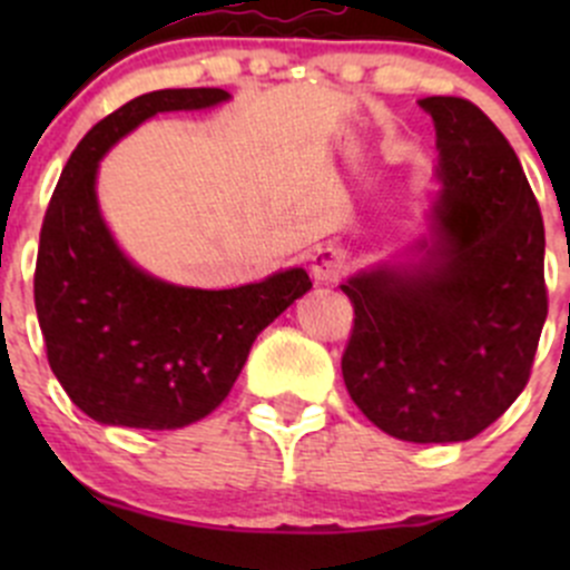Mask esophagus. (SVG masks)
Segmentation results:
<instances>
[{"instance_id": "34e87169", "label": "esophagus", "mask_w": 570, "mask_h": 570, "mask_svg": "<svg viewBox=\"0 0 570 570\" xmlns=\"http://www.w3.org/2000/svg\"><path fill=\"white\" fill-rule=\"evenodd\" d=\"M308 262H312V273L317 281H336L338 275L347 267V253H344L338 245H317L312 253H308Z\"/></svg>"}]
</instances>
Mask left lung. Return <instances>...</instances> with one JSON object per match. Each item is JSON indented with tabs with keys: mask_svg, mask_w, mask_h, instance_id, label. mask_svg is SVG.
I'll use <instances>...</instances> for the list:
<instances>
[{
	"mask_svg": "<svg viewBox=\"0 0 570 570\" xmlns=\"http://www.w3.org/2000/svg\"><path fill=\"white\" fill-rule=\"evenodd\" d=\"M441 193L433 243L407 267L344 281V386L383 433L413 444L480 435L524 392L549 314L543 217L508 137L471 101L428 96Z\"/></svg>",
	"mask_w": 570,
	"mask_h": 570,
	"instance_id": "1",
	"label": "left lung"
}]
</instances>
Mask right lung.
Returning <instances> with one entry per match:
<instances>
[{"mask_svg":"<svg viewBox=\"0 0 570 570\" xmlns=\"http://www.w3.org/2000/svg\"><path fill=\"white\" fill-rule=\"evenodd\" d=\"M220 88L154 90L94 126L62 168L40 228L36 312L51 372L90 419L176 430L209 416L258 333L312 289L303 267L237 289H193L142 273L115 245L96 200L109 148L157 112L226 101Z\"/></svg>","mask_w":570,"mask_h":570,"instance_id":"1","label":"right lung"}]
</instances>
